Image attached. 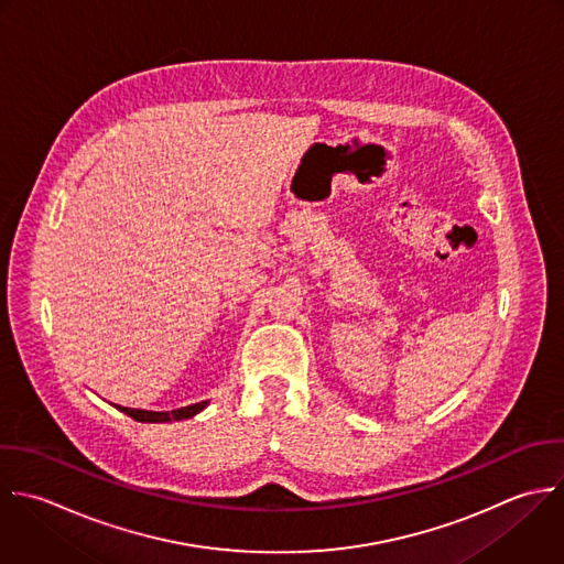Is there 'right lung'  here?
Returning <instances> with one entry per match:
<instances>
[{"instance_id": "right-lung-1", "label": "right lung", "mask_w": 564, "mask_h": 564, "mask_svg": "<svg viewBox=\"0 0 564 564\" xmlns=\"http://www.w3.org/2000/svg\"><path fill=\"white\" fill-rule=\"evenodd\" d=\"M206 406V402L199 404H191L177 411H142V409H127V406H118L122 413H127L129 417L138 420V422H171V420H186L193 417L195 413H199Z\"/></svg>"}]
</instances>
